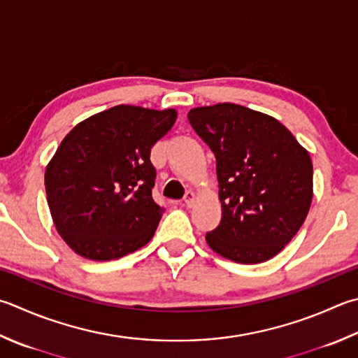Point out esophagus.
Here are the masks:
<instances>
[{"label":"esophagus","instance_id":"34e87169","mask_svg":"<svg viewBox=\"0 0 358 358\" xmlns=\"http://www.w3.org/2000/svg\"><path fill=\"white\" fill-rule=\"evenodd\" d=\"M194 199H196V194H194V192H187V193H185L184 202H185V204H187L188 207L194 204Z\"/></svg>","mask_w":358,"mask_h":358}]
</instances>
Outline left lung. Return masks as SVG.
I'll return each mask as SVG.
<instances>
[{"instance_id": "left-lung-1", "label": "left lung", "mask_w": 358, "mask_h": 358, "mask_svg": "<svg viewBox=\"0 0 358 358\" xmlns=\"http://www.w3.org/2000/svg\"><path fill=\"white\" fill-rule=\"evenodd\" d=\"M188 121L217 159L222 213L206 234L208 246L237 263L274 257L312 204L308 152L278 120L238 104L196 107Z\"/></svg>"}]
</instances>
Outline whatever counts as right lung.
Returning a JSON list of instances; mask_svg holds the SVG:
<instances>
[{"instance_id": "add662e5", "label": "right lung", "mask_w": 358, "mask_h": 358, "mask_svg": "<svg viewBox=\"0 0 358 358\" xmlns=\"http://www.w3.org/2000/svg\"><path fill=\"white\" fill-rule=\"evenodd\" d=\"M178 113L115 106L69 132L46 166L45 188L57 232L85 259L115 260L152 238L165 212L152 199L151 148Z\"/></svg>"}]
</instances>
